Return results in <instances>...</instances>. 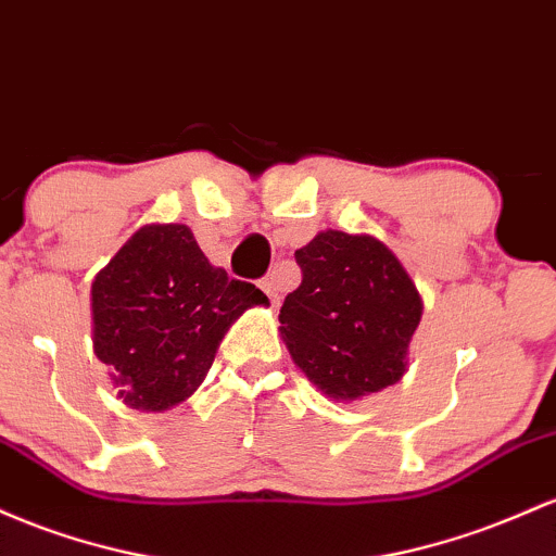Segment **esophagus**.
Returning <instances> with one entry per match:
<instances>
[{
    "label": "esophagus",
    "mask_w": 556,
    "mask_h": 556,
    "mask_svg": "<svg viewBox=\"0 0 556 556\" xmlns=\"http://www.w3.org/2000/svg\"><path fill=\"white\" fill-rule=\"evenodd\" d=\"M260 289L265 291L267 296H270V302H273V304H278V302H280V289H278V280H276V276L262 278V280H260Z\"/></svg>",
    "instance_id": "obj_1"
}]
</instances>
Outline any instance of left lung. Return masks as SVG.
Returning a JSON list of instances; mask_svg holds the SVG:
<instances>
[{"mask_svg": "<svg viewBox=\"0 0 556 556\" xmlns=\"http://www.w3.org/2000/svg\"><path fill=\"white\" fill-rule=\"evenodd\" d=\"M294 257L302 283L278 315L294 365L336 402L394 386L422 317L396 254L372 236L323 230Z\"/></svg>", "mask_w": 556, "mask_h": 556, "instance_id": "obj_1", "label": "left lung"}]
</instances>
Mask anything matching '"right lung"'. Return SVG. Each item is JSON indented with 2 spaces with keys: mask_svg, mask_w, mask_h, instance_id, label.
Segmentation results:
<instances>
[{
  "mask_svg": "<svg viewBox=\"0 0 556 556\" xmlns=\"http://www.w3.org/2000/svg\"><path fill=\"white\" fill-rule=\"evenodd\" d=\"M254 304L267 296L210 265L189 226H143L91 283L93 352L128 407L162 413L194 394Z\"/></svg>",
  "mask_w": 556,
  "mask_h": 556,
  "instance_id": "1",
  "label": "right lung"
}]
</instances>
